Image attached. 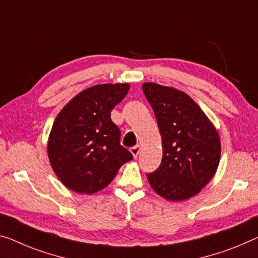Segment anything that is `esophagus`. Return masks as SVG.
Returning <instances> with one entry per match:
<instances>
[{
    "label": "esophagus",
    "mask_w": 258,
    "mask_h": 258,
    "mask_svg": "<svg viewBox=\"0 0 258 258\" xmlns=\"http://www.w3.org/2000/svg\"><path fill=\"white\" fill-rule=\"evenodd\" d=\"M140 146L138 145V146H134V147H132L130 149L131 151V153H132V155L134 156V157H137L138 155H139V153H140Z\"/></svg>",
    "instance_id": "1"
}]
</instances>
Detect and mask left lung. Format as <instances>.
Listing matches in <instances>:
<instances>
[{"label": "left lung", "mask_w": 258, "mask_h": 258, "mask_svg": "<svg viewBox=\"0 0 258 258\" xmlns=\"http://www.w3.org/2000/svg\"><path fill=\"white\" fill-rule=\"evenodd\" d=\"M153 107L163 155L160 167L147 174L153 190L171 202L185 201L213 178L220 162V138L190 96L175 88L144 83Z\"/></svg>", "instance_id": "left-lung-1"}]
</instances>
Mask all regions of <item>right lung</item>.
<instances>
[{
	"mask_svg": "<svg viewBox=\"0 0 258 258\" xmlns=\"http://www.w3.org/2000/svg\"><path fill=\"white\" fill-rule=\"evenodd\" d=\"M128 90V83L90 87L56 116L48 138V159L69 190L91 195L104 189L119 168L133 159L120 145V130L111 120V111Z\"/></svg>",
	"mask_w": 258,
	"mask_h": 258,
	"instance_id": "add662e5",
	"label": "right lung"
}]
</instances>
